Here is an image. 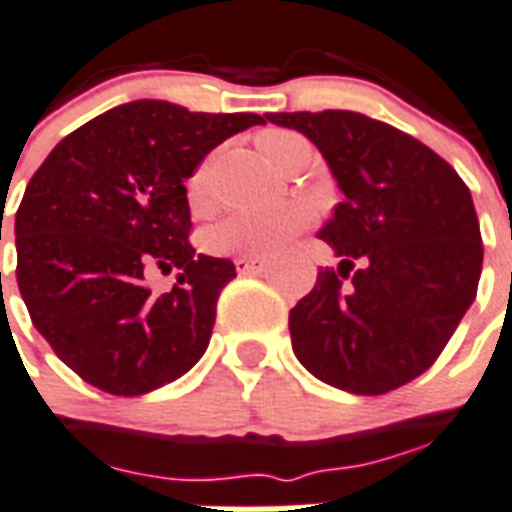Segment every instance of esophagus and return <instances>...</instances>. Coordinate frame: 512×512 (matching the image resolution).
I'll list each match as a JSON object with an SVG mask.
<instances>
[{
  "mask_svg": "<svg viewBox=\"0 0 512 512\" xmlns=\"http://www.w3.org/2000/svg\"><path fill=\"white\" fill-rule=\"evenodd\" d=\"M268 260L263 257H236V271L238 274H263L268 271Z\"/></svg>",
  "mask_w": 512,
  "mask_h": 512,
  "instance_id": "1",
  "label": "esophagus"
}]
</instances>
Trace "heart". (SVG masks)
Instances as JSON below:
<instances>
[{"label": "heart", "instance_id": "1", "mask_svg": "<svg viewBox=\"0 0 512 512\" xmlns=\"http://www.w3.org/2000/svg\"><path fill=\"white\" fill-rule=\"evenodd\" d=\"M260 154L268 165L282 168V162L295 149L306 146L293 132L268 130L257 138ZM187 200L195 211L211 206V165L203 162L187 181ZM312 219V211L301 203H282V206L263 208V211H236L208 230L206 246L214 255H276L285 249L287 241L295 238Z\"/></svg>", "mask_w": 512, "mask_h": 512}]
</instances>
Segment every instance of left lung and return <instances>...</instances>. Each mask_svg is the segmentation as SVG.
I'll use <instances>...</instances> for the list:
<instances>
[{
  "mask_svg": "<svg viewBox=\"0 0 512 512\" xmlns=\"http://www.w3.org/2000/svg\"><path fill=\"white\" fill-rule=\"evenodd\" d=\"M268 121L312 140L344 192L320 230L342 263L320 268L290 309L295 358L342 391H396L437 361L478 295L483 241L467 184L429 146L363 113Z\"/></svg>",
  "mask_w": 512,
  "mask_h": 512,
  "instance_id": "left-lung-1",
  "label": "left lung"
}]
</instances>
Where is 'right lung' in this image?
<instances>
[{
    "mask_svg": "<svg viewBox=\"0 0 512 512\" xmlns=\"http://www.w3.org/2000/svg\"><path fill=\"white\" fill-rule=\"evenodd\" d=\"M255 124L266 116L135 100L70 132L37 168L15 214V279L34 328L89 385L140 396L206 352L236 266L195 255L184 181ZM151 265L182 271L170 294L145 287Z\"/></svg>",
    "mask_w": 512,
    "mask_h": 512,
    "instance_id": "add662e5",
    "label": "right lung"
}]
</instances>
